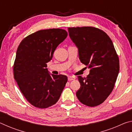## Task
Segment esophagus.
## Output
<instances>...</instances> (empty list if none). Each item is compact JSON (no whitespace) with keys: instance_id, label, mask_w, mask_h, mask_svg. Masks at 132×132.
I'll use <instances>...</instances> for the list:
<instances>
[{"instance_id":"esophagus-1","label":"esophagus","mask_w":132,"mask_h":132,"mask_svg":"<svg viewBox=\"0 0 132 132\" xmlns=\"http://www.w3.org/2000/svg\"><path fill=\"white\" fill-rule=\"evenodd\" d=\"M76 79V77L74 76H69L68 77V80L69 81H71V80H75Z\"/></svg>"}]
</instances>
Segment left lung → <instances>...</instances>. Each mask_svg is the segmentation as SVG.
<instances>
[{
	"label": "left lung",
	"instance_id": "1",
	"mask_svg": "<svg viewBox=\"0 0 132 132\" xmlns=\"http://www.w3.org/2000/svg\"><path fill=\"white\" fill-rule=\"evenodd\" d=\"M68 31L78 48L80 61L90 69L86 78L78 76L81 86L76 96L86 105L97 106L111 93L119 71L112 41L103 31L93 27H69Z\"/></svg>",
	"mask_w": 132,
	"mask_h": 132
}]
</instances>
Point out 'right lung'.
I'll use <instances>...</instances> for the list:
<instances>
[{
	"instance_id": "right-lung-1",
	"label": "right lung",
	"mask_w": 132,
	"mask_h": 132,
	"mask_svg": "<svg viewBox=\"0 0 132 132\" xmlns=\"http://www.w3.org/2000/svg\"><path fill=\"white\" fill-rule=\"evenodd\" d=\"M67 36L63 29L39 30L22 40L17 48L14 79L24 97L35 107L46 108L56 103L68 81L66 76L50 74L46 68Z\"/></svg>"
}]
</instances>
